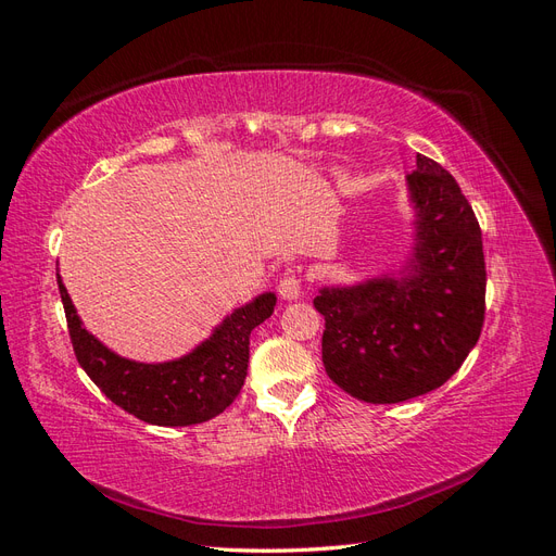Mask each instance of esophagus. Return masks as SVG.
Listing matches in <instances>:
<instances>
[{
  "label": "esophagus",
  "instance_id": "esophagus-1",
  "mask_svg": "<svg viewBox=\"0 0 556 556\" xmlns=\"http://www.w3.org/2000/svg\"><path fill=\"white\" fill-rule=\"evenodd\" d=\"M277 291L283 300H298L300 295H303V283H300V279L295 275H283Z\"/></svg>",
  "mask_w": 556,
  "mask_h": 556
}]
</instances>
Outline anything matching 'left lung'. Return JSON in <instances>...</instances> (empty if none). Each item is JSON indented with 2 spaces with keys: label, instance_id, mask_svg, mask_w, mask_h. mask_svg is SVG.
Returning <instances> with one entry per match:
<instances>
[{
  "label": "left lung",
  "instance_id": "obj_1",
  "mask_svg": "<svg viewBox=\"0 0 556 556\" xmlns=\"http://www.w3.org/2000/svg\"><path fill=\"white\" fill-rule=\"evenodd\" d=\"M412 247L395 267L319 289L328 377L358 401L389 405L442 387L484 321L482 232L447 169L417 153L407 174Z\"/></svg>",
  "mask_w": 556,
  "mask_h": 556
}]
</instances>
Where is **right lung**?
<instances>
[{"label": "right lung", "mask_w": 556, "mask_h": 556, "mask_svg": "<svg viewBox=\"0 0 556 556\" xmlns=\"http://www.w3.org/2000/svg\"><path fill=\"white\" fill-rule=\"evenodd\" d=\"M58 289L81 368L111 403L155 426H190L220 415L244 384L251 330L269 319L277 305V295L265 291L235 307L184 356L144 363L116 354L92 336L60 275Z\"/></svg>", "instance_id": "obj_1"}]
</instances>
